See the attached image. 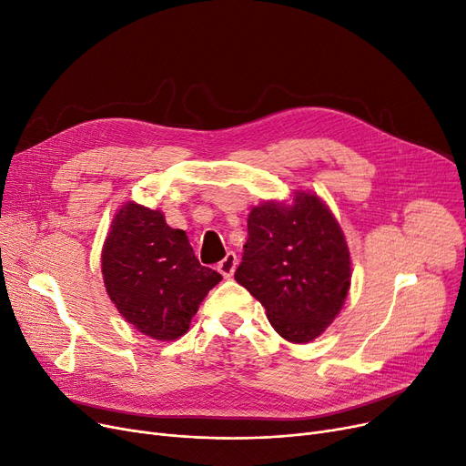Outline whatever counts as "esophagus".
Masks as SVG:
<instances>
[{
	"mask_svg": "<svg viewBox=\"0 0 466 466\" xmlns=\"http://www.w3.org/2000/svg\"><path fill=\"white\" fill-rule=\"evenodd\" d=\"M237 263H238L237 254H235V252H228V256L218 263V271H219L221 275H224L226 279H231L233 273H235V269H237Z\"/></svg>",
	"mask_w": 466,
	"mask_h": 466,
	"instance_id": "obj_1",
	"label": "esophagus"
}]
</instances>
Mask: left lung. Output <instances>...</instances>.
Listing matches in <instances>:
<instances>
[{
  "instance_id": "8db88e82",
  "label": "left lung",
  "mask_w": 466,
  "mask_h": 466,
  "mask_svg": "<svg viewBox=\"0 0 466 466\" xmlns=\"http://www.w3.org/2000/svg\"><path fill=\"white\" fill-rule=\"evenodd\" d=\"M235 280L265 307L277 334L311 343L343 309L352 263L343 229L313 191L265 201L248 214Z\"/></svg>"
}]
</instances>
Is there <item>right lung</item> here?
I'll return each instance as SVG.
<instances>
[{
  "instance_id": "add662e5",
  "label": "right lung",
  "mask_w": 466,
  "mask_h": 466,
  "mask_svg": "<svg viewBox=\"0 0 466 466\" xmlns=\"http://www.w3.org/2000/svg\"><path fill=\"white\" fill-rule=\"evenodd\" d=\"M102 277L121 317L157 341L182 338L198 305L221 280L198 263L186 231L167 226L161 210L135 201L116 212L107 229Z\"/></svg>"
}]
</instances>
